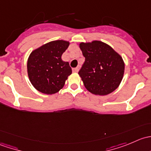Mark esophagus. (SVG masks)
Here are the masks:
<instances>
[{"label":"esophagus","mask_w":151,"mask_h":151,"mask_svg":"<svg viewBox=\"0 0 151 151\" xmlns=\"http://www.w3.org/2000/svg\"><path fill=\"white\" fill-rule=\"evenodd\" d=\"M78 71H79V68H74L72 69V71L73 72H74V73H77V72H78Z\"/></svg>","instance_id":"1"}]
</instances>
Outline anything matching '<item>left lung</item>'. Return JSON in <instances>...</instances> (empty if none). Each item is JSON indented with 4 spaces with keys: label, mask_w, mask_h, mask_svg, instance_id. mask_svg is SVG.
<instances>
[{
    "label": "left lung",
    "mask_w": 151,
    "mask_h": 151,
    "mask_svg": "<svg viewBox=\"0 0 151 151\" xmlns=\"http://www.w3.org/2000/svg\"><path fill=\"white\" fill-rule=\"evenodd\" d=\"M85 60L78 74L85 87L95 95L104 96L115 91L124 74V63L119 54L100 41L80 43Z\"/></svg>",
    "instance_id": "left-lung-1"
}]
</instances>
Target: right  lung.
<instances>
[{"instance_id":"obj_1","label":"right lung","mask_w":151,"mask_h":151,"mask_svg":"<svg viewBox=\"0 0 151 151\" xmlns=\"http://www.w3.org/2000/svg\"><path fill=\"white\" fill-rule=\"evenodd\" d=\"M68 45L69 42L66 41H53L30 53L27 64L28 74L31 84L39 92L53 94L64 86L72 72L68 62L61 59Z\"/></svg>"}]
</instances>
